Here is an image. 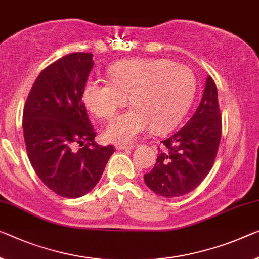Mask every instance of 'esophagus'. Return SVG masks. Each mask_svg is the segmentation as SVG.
Masks as SVG:
<instances>
[{
  "label": "esophagus",
  "mask_w": 259,
  "mask_h": 259,
  "mask_svg": "<svg viewBox=\"0 0 259 259\" xmlns=\"http://www.w3.org/2000/svg\"><path fill=\"white\" fill-rule=\"evenodd\" d=\"M137 147V145H118L116 148L118 150H127V149H133Z\"/></svg>",
  "instance_id": "34e87169"
}]
</instances>
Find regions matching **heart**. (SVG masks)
I'll return each mask as SVG.
<instances>
[{
	"instance_id": "1",
	"label": "heart",
	"mask_w": 259,
	"mask_h": 259,
	"mask_svg": "<svg viewBox=\"0 0 259 259\" xmlns=\"http://www.w3.org/2000/svg\"><path fill=\"white\" fill-rule=\"evenodd\" d=\"M110 82L89 78L83 102L95 116L109 119L128 103L132 110L111 120L104 137L130 143L152 126L156 132L174 127L188 110L196 91V77L188 66L168 59L118 62L107 70Z\"/></svg>"
}]
</instances>
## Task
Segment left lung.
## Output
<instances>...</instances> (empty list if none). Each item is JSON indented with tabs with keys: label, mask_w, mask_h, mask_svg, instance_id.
<instances>
[{
	"label": "left lung",
	"mask_w": 259,
	"mask_h": 259,
	"mask_svg": "<svg viewBox=\"0 0 259 259\" xmlns=\"http://www.w3.org/2000/svg\"><path fill=\"white\" fill-rule=\"evenodd\" d=\"M222 120L218 90L208 76L200 104L186 124L161 141L154 168L145 183L158 196L181 197L205 180L215 161L221 140Z\"/></svg>",
	"instance_id": "obj_1"
}]
</instances>
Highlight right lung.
Segmentation results:
<instances>
[{
	"label": "right lung",
	"mask_w": 259,
	"mask_h": 259,
	"mask_svg": "<svg viewBox=\"0 0 259 259\" xmlns=\"http://www.w3.org/2000/svg\"><path fill=\"white\" fill-rule=\"evenodd\" d=\"M94 67L91 53H70L46 67L24 105L23 132L31 165L47 188L79 198L101 178L114 147L99 146L83 88ZM75 144L82 147L77 151Z\"/></svg>",
	"instance_id": "add662e5"
}]
</instances>
